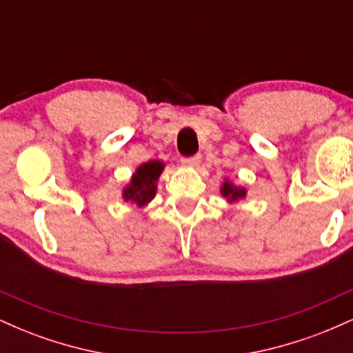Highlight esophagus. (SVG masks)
<instances>
[{"label": "esophagus", "instance_id": "esophagus-1", "mask_svg": "<svg viewBox=\"0 0 353 353\" xmlns=\"http://www.w3.org/2000/svg\"><path fill=\"white\" fill-rule=\"evenodd\" d=\"M199 164H201V156H192V157H185V159H182V165L189 169H196Z\"/></svg>", "mask_w": 353, "mask_h": 353}]
</instances>
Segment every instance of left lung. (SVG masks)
<instances>
[{
  "mask_svg": "<svg viewBox=\"0 0 353 353\" xmlns=\"http://www.w3.org/2000/svg\"><path fill=\"white\" fill-rule=\"evenodd\" d=\"M221 194H222V197L229 202V204H234V202H239L241 199H244V197L247 196V189L244 188V185L234 184L229 177H224V181H222V184H221Z\"/></svg>",
  "mask_w": 353,
  "mask_h": 353,
  "instance_id": "obj_1",
  "label": "left lung"
}]
</instances>
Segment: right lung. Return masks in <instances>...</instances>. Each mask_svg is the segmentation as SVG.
Returning <instances> with one entry per match:
<instances>
[{"label":"right lung","mask_w":353,"mask_h":353,"mask_svg":"<svg viewBox=\"0 0 353 353\" xmlns=\"http://www.w3.org/2000/svg\"><path fill=\"white\" fill-rule=\"evenodd\" d=\"M164 168L165 164L163 161L157 159L137 165L131 179L123 188V199L141 209L145 208L156 197L157 181H159Z\"/></svg>","instance_id":"obj_1"}]
</instances>
